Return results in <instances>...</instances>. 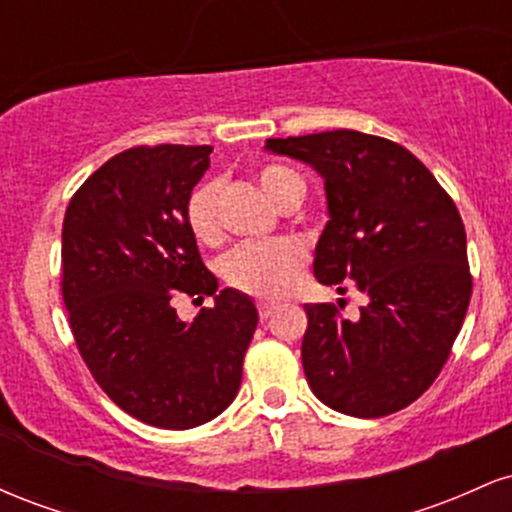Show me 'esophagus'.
Segmentation results:
<instances>
[{"label": "esophagus", "mask_w": 512, "mask_h": 512, "mask_svg": "<svg viewBox=\"0 0 512 512\" xmlns=\"http://www.w3.org/2000/svg\"><path fill=\"white\" fill-rule=\"evenodd\" d=\"M257 310H260V317H262V320H267V317H272V315H274L276 305H274V303H269V301H260V303H257Z\"/></svg>", "instance_id": "34e87169"}]
</instances>
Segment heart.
<instances>
[{"label":"heart","instance_id":"obj_1","mask_svg":"<svg viewBox=\"0 0 512 512\" xmlns=\"http://www.w3.org/2000/svg\"><path fill=\"white\" fill-rule=\"evenodd\" d=\"M255 180L269 202L279 209L301 202L303 180L289 168L264 166L257 170ZM187 226L199 243H219V182H202L192 192V197L187 199ZM301 264L303 250L291 240L240 245L223 260V279L233 289L250 293V296L281 298L291 291Z\"/></svg>","mask_w":512,"mask_h":512}]
</instances>
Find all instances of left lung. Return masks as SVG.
<instances>
[{
	"label": "left lung",
	"instance_id": "obj_1",
	"mask_svg": "<svg viewBox=\"0 0 512 512\" xmlns=\"http://www.w3.org/2000/svg\"><path fill=\"white\" fill-rule=\"evenodd\" d=\"M264 149L308 163L325 180L330 221L313 272L339 293L354 281L366 296L354 320L334 305H305L310 390L358 419L409 407L448 361L472 296L455 202L411 151L373 134L334 129L267 139Z\"/></svg>",
	"mask_w": 512,
	"mask_h": 512
}]
</instances>
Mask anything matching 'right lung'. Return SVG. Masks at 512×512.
<instances>
[{
	"mask_svg": "<svg viewBox=\"0 0 512 512\" xmlns=\"http://www.w3.org/2000/svg\"><path fill=\"white\" fill-rule=\"evenodd\" d=\"M211 146H137L103 163L69 202L62 296L88 370L122 411L185 431L216 419L240 390L257 327L248 293L219 289L187 226V199ZM175 292L214 295L192 323Z\"/></svg>",
	"mask_w": 512,
	"mask_h": 512,
	"instance_id": "obj_1",
	"label": "right lung"
}]
</instances>
